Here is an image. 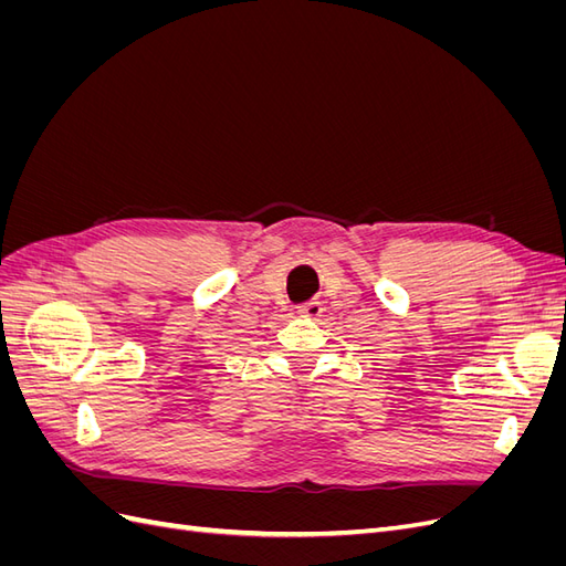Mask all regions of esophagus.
I'll return each mask as SVG.
<instances>
[{
  "label": "esophagus",
  "instance_id": "1",
  "mask_svg": "<svg viewBox=\"0 0 566 566\" xmlns=\"http://www.w3.org/2000/svg\"><path fill=\"white\" fill-rule=\"evenodd\" d=\"M321 314H323V304L321 302H306V304L297 306V316H302V318L318 321Z\"/></svg>",
  "mask_w": 566,
  "mask_h": 566
}]
</instances>
